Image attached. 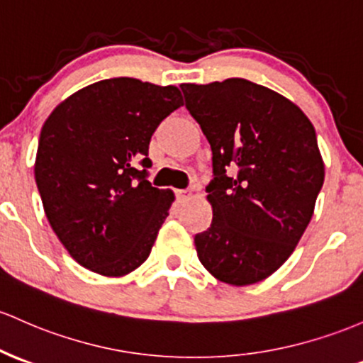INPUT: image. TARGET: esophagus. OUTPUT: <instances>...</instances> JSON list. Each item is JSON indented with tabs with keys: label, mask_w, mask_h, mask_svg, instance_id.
I'll use <instances>...</instances> for the list:
<instances>
[{
	"label": "esophagus",
	"mask_w": 363,
	"mask_h": 363,
	"mask_svg": "<svg viewBox=\"0 0 363 363\" xmlns=\"http://www.w3.org/2000/svg\"><path fill=\"white\" fill-rule=\"evenodd\" d=\"M175 196H177L179 201H186L191 198V191L188 189H177L175 191Z\"/></svg>",
	"instance_id": "34e87169"
}]
</instances>
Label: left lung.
I'll return each instance as SVG.
<instances>
[{
    "instance_id": "8db88e82",
    "label": "left lung",
    "mask_w": 363,
    "mask_h": 363,
    "mask_svg": "<svg viewBox=\"0 0 363 363\" xmlns=\"http://www.w3.org/2000/svg\"><path fill=\"white\" fill-rule=\"evenodd\" d=\"M212 148V225L194 236L218 281L248 286L284 264L324 184L315 129L288 98L246 79L181 84Z\"/></svg>"
}]
</instances>
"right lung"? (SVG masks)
<instances>
[{"mask_svg":"<svg viewBox=\"0 0 363 363\" xmlns=\"http://www.w3.org/2000/svg\"><path fill=\"white\" fill-rule=\"evenodd\" d=\"M182 105L175 86L115 77L51 111L39 136L35 184L51 229L77 264L121 277L150 257L174 201L172 191L148 181L150 141Z\"/></svg>","mask_w":363,"mask_h":363,"instance_id":"add662e5","label":"right lung"}]
</instances>
